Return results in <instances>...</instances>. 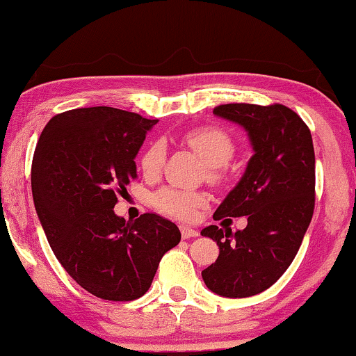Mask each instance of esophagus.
<instances>
[{"mask_svg":"<svg viewBox=\"0 0 356 356\" xmlns=\"http://www.w3.org/2000/svg\"><path fill=\"white\" fill-rule=\"evenodd\" d=\"M179 231H181L183 239H189V238H195V236H199V231L197 229L191 228V226H186V225L179 226Z\"/></svg>","mask_w":356,"mask_h":356,"instance_id":"1","label":"esophagus"}]
</instances>
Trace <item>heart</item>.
I'll list each match as a JSON object with an SVG mask.
<instances>
[{
  "label": "heart",
  "instance_id": "heart-1",
  "mask_svg": "<svg viewBox=\"0 0 356 356\" xmlns=\"http://www.w3.org/2000/svg\"><path fill=\"white\" fill-rule=\"evenodd\" d=\"M188 146L199 154V157L207 163L205 175L212 183L225 179V168L236 152L234 140L223 128L207 125L199 127L184 135ZM167 149L162 141H152L144 149L140 159L141 172L152 178L161 173L165 162ZM207 204V195L200 191H183L177 188H162L152 195V205L159 212L179 220H193L199 209Z\"/></svg>",
  "mask_w": 356,
  "mask_h": 356
}]
</instances>
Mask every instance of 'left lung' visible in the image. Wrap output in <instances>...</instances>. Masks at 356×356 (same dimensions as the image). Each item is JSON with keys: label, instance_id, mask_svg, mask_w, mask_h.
Masks as SVG:
<instances>
[{"label": "left lung", "instance_id": "left-lung-1", "mask_svg": "<svg viewBox=\"0 0 356 356\" xmlns=\"http://www.w3.org/2000/svg\"><path fill=\"white\" fill-rule=\"evenodd\" d=\"M213 114L242 125L255 154L213 220L245 216L244 229L210 225L202 236L220 247L205 286L229 298L271 287L296 259L315 210V149L310 128L282 104H221Z\"/></svg>", "mask_w": 356, "mask_h": 356}]
</instances>
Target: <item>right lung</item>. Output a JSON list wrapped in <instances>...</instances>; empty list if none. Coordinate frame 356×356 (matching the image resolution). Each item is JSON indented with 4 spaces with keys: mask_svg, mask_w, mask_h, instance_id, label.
<instances>
[{
    "mask_svg": "<svg viewBox=\"0 0 356 356\" xmlns=\"http://www.w3.org/2000/svg\"><path fill=\"white\" fill-rule=\"evenodd\" d=\"M156 123L115 107H81L51 118L35 147L32 194L51 249L76 284L104 300L144 296L181 239L157 213L135 221L114 213Z\"/></svg>",
    "mask_w": 356,
    "mask_h": 356,
    "instance_id": "add662e5",
    "label": "right lung"
}]
</instances>
